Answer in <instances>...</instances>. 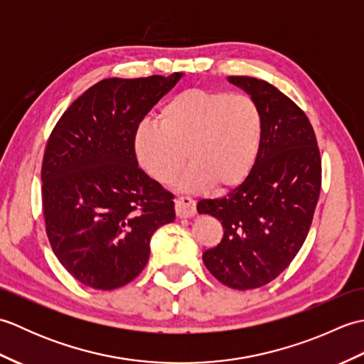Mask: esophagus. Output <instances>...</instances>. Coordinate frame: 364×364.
Instances as JSON below:
<instances>
[{
    "instance_id": "esophagus-1",
    "label": "esophagus",
    "mask_w": 364,
    "mask_h": 364,
    "mask_svg": "<svg viewBox=\"0 0 364 364\" xmlns=\"http://www.w3.org/2000/svg\"><path fill=\"white\" fill-rule=\"evenodd\" d=\"M175 211L178 218H192L196 214V202L189 197H178L175 200Z\"/></svg>"
}]
</instances>
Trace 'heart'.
I'll return each mask as SVG.
<instances>
[{
    "label": "heart",
    "instance_id": "b5f03b06",
    "mask_svg": "<svg viewBox=\"0 0 364 364\" xmlns=\"http://www.w3.org/2000/svg\"><path fill=\"white\" fill-rule=\"evenodd\" d=\"M158 122L137 127V162L154 181L170 184L188 162L181 188L225 192L242 184L257 164L264 133L258 103L249 95L188 89L161 107Z\"/></svg>",
    "mask_w": 364,
    "mask_h": 364
}]
</instances>
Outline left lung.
<instances>
[{"mask_svg":"<svg viewBox=\"0 0 364 364\" xmlns=\"http://www.w3.org/2000/svg\"><path fill=\"white\" fill-rule=\"evenodd\" d=\"M258 103L264 133L247 180L197 211L223 227L222 241L203 252L220 283L245 291L280 275L304 245L321 192V156L310 120L283 92L250 76H228Z\"/></svg>","mask_w":364,"mask_h":364,"instance_id":"1","label":"left lung"}]
</instances>
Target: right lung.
Wrapping results in <instances>:
<instances>
[{"label": "right lung", "mask_w": 364, "mask_h": 364, "mask_svg": "<svg viewBox=\"0 0 364 364\" xmlns=\"http://www.w3.org/2000/svg\"><path fill=\"white\" fill-rule=\"evenodd\" d=\"M183 76L100 81L53 129L42 166L46 235L82 284L111 291L134 280L154 231L175 220L173 196L139 168L133 137Z\"/></svg>", "instance_id": "obj_1"}]
</instances>
